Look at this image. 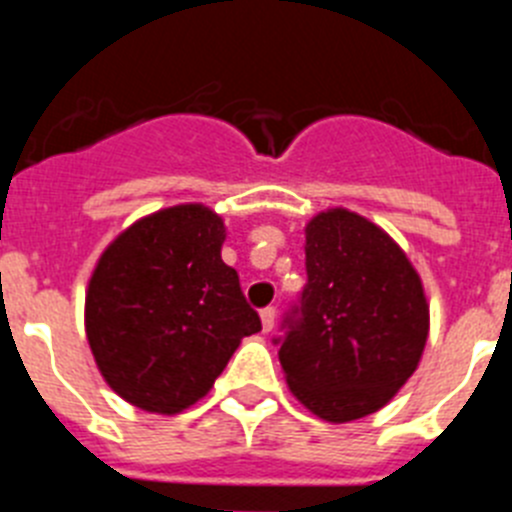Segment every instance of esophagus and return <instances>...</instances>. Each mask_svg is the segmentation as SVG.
Wrapping results in <instances>:
<instances>
[{
	"label": "esophagus",
	"mask_w": 512,
	"mask_h": 512,
	"mask_svg": "<svg viewBox=\"0 0 512 512\" xmlns=\"http://www.w3.org/2000/svg\"><path fill=\"white\" fill-rule=\"evenodd\" d=\"M274 320H277V310L274 307H264L261 310V328H264V333H269L274 328Z\"/></svg>",
	"instance_id": "esophagus-1"
}]
</instances>
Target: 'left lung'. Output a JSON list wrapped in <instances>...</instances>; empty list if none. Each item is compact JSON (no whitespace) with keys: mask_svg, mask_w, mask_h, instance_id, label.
<instances>
[{"mask_svg":"<svg viewBox=\"0 0 512 512\" xmlns=\"http://www.w3.org/2000/svg\"><path fill=\"white\" fill-rule=\"evenodd\" d=\"M305 269L274 338L289 390L330 423L377 413L418 369L428 338L418 271L382 228L341 207L307 223Z\"/></svg>","mask_w":512,"mask_h":512,"instance_id":"obj_1","label":"left lung"}]
</instances>
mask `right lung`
<instances>
[{"label":"right lung","mask_w":512,"mask_h":512,"mask_svg":"<svg viewBox=\"0 0 512 512\" xmlns=\"http://www.w3.org/2000/svg\"><path fill=\"white\" fill-rule=\"evenodd\" d=\"M223 220L202 205L153 212L102 253L87 289V338L112 390L174 415L205 397L259 312L220 259Z\"/></svg>","instance_id":"add662e5"}]
</instances>
